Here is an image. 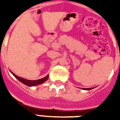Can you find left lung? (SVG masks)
Listing matches in <instances>:
<instances>
[{
  "mask_svg": "<svg viewBox=\"0 0 120 120\" xmlns=\"http://www.w3.org/2000/svg\"><path fill=\"white\" fill-rule=\"evenodd\" d=\"M84 90H91V89H93L92 88H83Z\"/></svg>",
  "mask_w": 120,
  "mask_h": 120,
  "instance_id": "1",
  "label": "left lung"
}]
</instances>
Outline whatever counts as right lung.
<instances>
[{"label":"right lung","mask_w":120,"mask_h":120,"mask_svg":"<svg viewBox=\"0 0 120 120\" xmlns=\"http://www.w3.org/2000/svg\"><path fill=\"white\" fill-rule=\"evenodd\" d=\"M11 73L13 74L14 77H15L16 79H17L18 80H19L20 82H21L22 83L25 84L26 85L29 86H35L37 85H39V84L43 83V82H45V81H47L48 80V78H49V75H47L45 77L43 78V79H39V80H27V79H22L21 77H19L17 76L16 75H15L14 73H13L11 71Z\"/></svg>","instance_id":"obj_1"}]
</instances>
